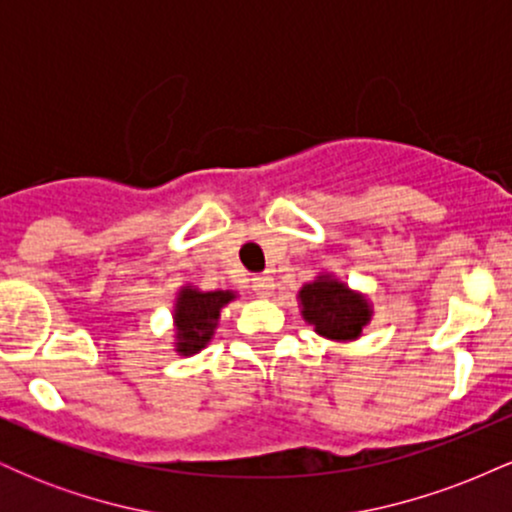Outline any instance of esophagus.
Returning a JSON list of instances; mask_svg holds the SVG:
<instances>
[{
  "label": "esophagus",
  "mask_w": 512,
  "mask_h": 512,
  "mask_svg": "<svg viewBox=\"0 0 512 512\" xmlns=\"http://www.w3.org/2000/svg\"><path fill=\"white\" fill-rule=\"evenodd\" d=\"M252 291H255V296H260V298L272 296V291H274V279H272V276H269V274L255 276V279H252Z\"/></svg>",
  "instance_id": "esophagus-1"
}]
</instances>
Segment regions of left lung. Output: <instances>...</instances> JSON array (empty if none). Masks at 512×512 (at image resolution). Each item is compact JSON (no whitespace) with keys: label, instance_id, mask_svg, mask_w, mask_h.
<instances>
[{"label":"left lung","instance_id":"left-lung-1","mask_svg":"<svg viewBox=\"0 0 512 512\" xmlns=\"http://www.w3.org/2000/svg\"><path fill=\"white\" fill-rule=\"evenodd\" d=\"M298 305L308 325L332 342H354L373 317V305L361 291L349 289L334 274H317L298 291Z\"/></svg>","mask_w":512,"mask_h":512}]
</instances>
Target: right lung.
Masks as SVG:
<instances>
[{"mask_svg":"<svg viewBox=\"0 0 512 512\" xmlns=\"http://www.w3.org/2000/svg\"><path fill=\"white\" fill-rule=\"evenodd\" d=\"M236 298V291H199L190 284L182 286L173 305L175 354H199L214 339L221 310Z\"/></svg>","mask_w":512,"mask_h":512,"instance_id":"add662e5","label":"right lung"}]
</instances>
